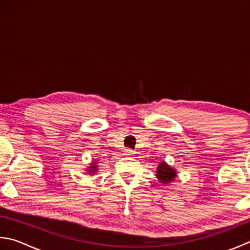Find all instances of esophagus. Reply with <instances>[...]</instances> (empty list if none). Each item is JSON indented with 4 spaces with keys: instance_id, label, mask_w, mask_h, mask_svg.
I'll list each match as a JSON object with an SVG mask.
<instances>
[{
    "instance_id": "esophagus-1",
    "label": "esophagus",
    "mask_w": 250,
    "mask_h": 250,
    "mask_svg": "<svg viewBox=\"0 0 250 250\" xmlns=\"http://www.w3.org/2000/svg\"><path fill=\"white\" fill-rule=\"evenodd\" d=\"M125 154L126 156H131L132 154H133V150H132L131 148H125Z\"/></svg>"
}]
</instances>
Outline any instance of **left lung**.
Returning a JSON list of instances; mask_svg holds the SVG:
<instances>
[{
  "label": "left lung",
  "instance_id": "obj_1",
  "mask_svg": "<svg viewBox=\"0 0 250 250\" xmlns=\"http://www.w3.org/2000/svg\"><path fill=\"white\" fill-rule=\"evenodd\" d=\"M175 175H177V173H175V171L172 168H170L164 161L160 163L157 168V177L161 183L171 182V181L174 180Z\"/></svg>",
  "mask_w": 250,
  "mask_h": 250
}]
</instances>
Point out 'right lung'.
<instances>
[{"instance_id":"right-lung-1","label":"right lung","mask_w":250,"mask_h":250,"mask_svg":"<svg viewBox=\"0 0 250 250\" xmlns=\"http://www.w3.org/2000/svg\"><path fill=\"white\" fill-rule=\"evenodd\" d=\"M96 163H94V164H92V167H90V172L92 173L93 172V171H96V165H95Z\"/></svg>"}]
</instances>
